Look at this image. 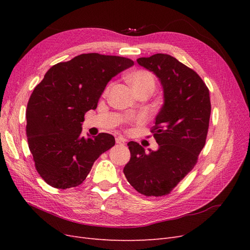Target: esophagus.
<instances>
[{
	"instance_id": "1",
	"label": "esophagus",
	"mask_w": 250,
	"mask_h": 250,
	"mask_svg": "<svg viewBox=\"0 0 250 250\" xmlns=\"http://www.w3.org/2000/svg\"><path fill=\"white\" fill-rule=\"evenodd\" d=\"M116 143L119 144V145H125L126 140L124 138H122V137H119V138L116 139Z\"/></svg>"
}]
</instances>
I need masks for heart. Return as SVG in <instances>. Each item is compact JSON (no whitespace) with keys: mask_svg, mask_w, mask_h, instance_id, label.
Wrapping results in <instances>:
<instances>
[{"mask_svg":"<svg viewBox=\"0 0 250 250\" xmlns=\"http://www.w3.org/2000/svg\"><path fill=\"white\" fill-rule=\"evenodd\" d=\"M127 82L130 85L134 95H139L141 93L151 94L155 88V78L152 74L145 70H138L130 73L127 76ZM109 87L105 90L107 94Z\"/></svg>","mask_w":250,"mask_h":250,"instance_id":"obj_1","label":"heart"}]
</instances>
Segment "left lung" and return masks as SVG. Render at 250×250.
I'll return each instance as SVG.
<instances>
[{
  "instance_id": "1",
  "label": "left lung",
  "mask_w": 250,
  "mask_h": 250,
  "mask_svg": "<svg viewBox=\"0 0 250 250\" xmlns=\"http://www.w3.org/2000/svg\"><path fill=\"white\" fill-rule=\"evenodd\" d=\"M137 62L163 87L164 104L151 130L158 149L146 153L129 142L131 157L123 172L139 193L157 197L169 194L197 163L208 130L209 92L197 73L173 56L157 53Z\"/></svg>"
}]
</instances>
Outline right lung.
Instances as JSON below:
<instances>
[{
  "label": "right lung",
  "instance_id": "add662e5",
  "mask_svg": "<svg viewBox=\"0 0 250 250\" xmlns=\"http://www.w3.org/2000/svg\"><path fill=\"white\" fill-rule=\"evenodd\" d=\"M132 65L125 57L81 54L53 65L35 86L27 105L26 132L35 168L48 185H81L97 158L115 146L108 133L82 137V122L97 108L110 79Z\"/></svg>",
  "mask_w": 250,
  "mask_h": 250
}]
</instances>
